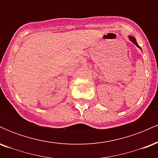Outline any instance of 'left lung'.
<instances>
[{"label":"left lung","mask_w":158,"mask_h":158,"mask_svg":"<svg viewBox=\"0 0 158 158\" xmlns=\"http://www.w3.org/2000/svg\"><path fill=\"white\" fill-rule=\"evenodd\" d=\"M129 39H130V40H131V41H132V42L134 43V44H135L136 45H137V47H138L139 48H140V47H139V45H138V44H137V41H136V39H135V37H133V36H129ZM140 49H141V48H140Z\"/></svg>","instance_id":"left-lung-1"}]
</instances>
